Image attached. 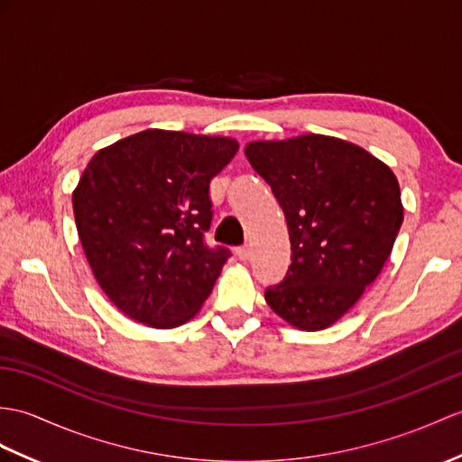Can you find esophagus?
<instances>
[{
  "label": "esophagus",
  "mask_w": 462,
  "mask_h": 462,
  "mask_svg": "<svg viewBox=\"0 0 462 462\" xmlns=\"http://www.w3.org/2000/svg\"><path fill=\"white\" fill-rule=\"evenodd\" d=\"M236 255H238L240 262H248L250 260V245H240V248L236 250Z\"/></svg>",
  "instance_id": "obj_1"
}]
</instances>
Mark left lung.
<instances>
[{
	"label": "left lung",
	"mask_w": 462,
	"mask_h": 462,
	"mask_svg": "<svg viewBox=\"0 0 462 462\" xmlns=\"http://www.w3.org/2000/svg\"><path fill=\"white\" fill-rule=\"evenodd\" d=\"M244 153L272 187L291 240V265L265 301L299 330L328 328L388 262L403 222L400 182L366 149L330 135L260 139Z\"/></svg>",
	"instance_id": "1"
}]
</instances>
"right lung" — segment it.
Returning a JSON list of instances; mask_svg holds the SVG:
<instances>
[{"instance_id":"right-lung-1","label":"right lung","mask_w":462,"mask_h":462,"mask_svg":"<svg viewBox=\"0 0 462 462\" xmlns=\"http://www.w3.org/2000/svg\"><path fill=\"white\" fill-rule=\"evenodd\" d=\"M238 147L234 137L145 130L86 165L72 190L82 250L102 291L135 323L175 328L207 301L228 257L202 244L208 185Z\"/></svg>"}]
</instances>
